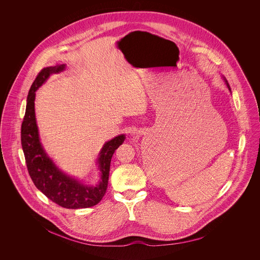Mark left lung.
I'll list each match as a JSON object with an SVG mask.
<instances>
[{
    "label": "left lung",
    "mask_w": 260,
    "mask_h": 260,
    "mask_svg": "<svg viewBox=\"0 0 260 260\" xmlns=\"http://www.w3.org/2000/svg\"><path fill=\"white\" fill-rule=\"evenodd\" d=\"M226 84H227V87H228V89L230 90V87H229V85H228V83H227V81H226Z\"/></svg>",
    "instance_id": "left-lung-1"
}]
</instances>
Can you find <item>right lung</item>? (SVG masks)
Returning a JSON list of instances; mask_svg holds the SVG:
<instances>
[{"instance_id":"right-lung-1","label":"right lung","mask_w":260,"mask_h":260,"mask_svg":"<svg viewBox=\"0 0 260 260\" xmlns=\"http://www.w3.org/2000/svg\"><path fill=\"white\" fill-rule=\"evenodd\" d=\"M64 65L42 69L33 82L27 98V107L21 128V142L29 175L38 189L54 203L68 209L92 207L98 204L106 193L110 163L115 150L125 139L124 135L115 137L107 142L100 153L99 167L101 182L96 187H89L63 174L46 155L41 146L35 118V92L53 73L64 70Z\"/></svg>"}]
</instances>
